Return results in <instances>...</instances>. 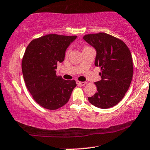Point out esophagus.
Instances as JSON below:
<instances>
[{"label": "esophagus", "mask_w": 150, "mask_h": 150, "mask_svg": "<svg viewBox=\"0 0 150 150\" xmlns=\"http://www.w3.org/2000/svg\"><path fill=\"white\" fill-rule=\"evenodd\" d=\"M77 84H78V85H80V86H84L86 84V82H79V81H77Z\"/></svg>", "instance_id": "34e87169"}]
</instances>
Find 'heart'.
I'll list each match as a JSON object with an SVG mask.
<instances>
[{
  "mask_svg": "<svg viewBox=\"0 0 150 150\" xmlns=\"http://www.w3.org/2000/svg\"><path fill=\"white\" fill-rule=\"evenodd\" d=\"M70 51V48H68V50H66V54H69Z\"/></svg>",
  "mask_w": 150,
  "mask_h": 150,
  "instance_id": "b5f03b06",
  "label": "heart"
}]
</instances>
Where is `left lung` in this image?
<instances>
[{"label":"left lung","instance_id":"obj_1","mask_svg":"<svg viewBox=\"0 0 150 150\" xmlns=\"http://www.w3.org/2000/svg\"><path fill=\"white\" fill-rule=\"evenodd\" d=\"M83 39L96 50L95 66L101 70V80L95 82L97 92L88 100L98 108L113 107L124 98L132 80L131 52L123 41L105 33L88 34Z\"/></svg>","mask_w":150,"mask_h":150}]
</instances>
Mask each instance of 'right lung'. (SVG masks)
<instances>
[{"label":"right lung","mask_w":150,"mask_h":150,"mask_svg":"<svg viewBox=\"0 0 150 150\" xmlns=\"http://www.w3.org/2000/svg\"><path fill=\"white\" fill-rule=\"evenodd\" d=\"M76 35L49 34L32 40L26 47L21 68L27 89L37 103L54 110L69 100L75 80H65L56 75L57 63L64 60L70 43Z\"/></svg>","instance_id":"obj_1"}]
</instances>
